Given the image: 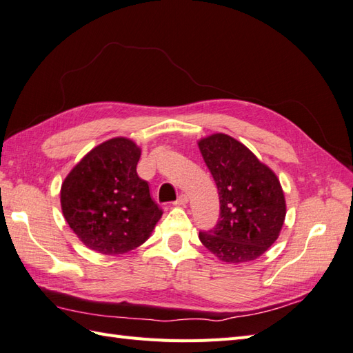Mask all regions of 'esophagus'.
Returning <instances> with one entry per match:
<instances>
[{"instance_id":"obj_1","label":"esophagus","mask_w":353,"mask_h":353,"mask_svg":"<svg viewBox=\"0 0 353 353\" xmlns=\"http://www.w3.org/2000/svg\"><path fill=\"white\" fill-rule=\"evenodd\" d=\"M186 203H188V195L182 194L173 204H174V205H186Z\"/></svg>"}]
</instances>
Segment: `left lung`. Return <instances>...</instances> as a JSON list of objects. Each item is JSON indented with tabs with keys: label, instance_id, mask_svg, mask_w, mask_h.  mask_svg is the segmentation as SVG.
<instances>
[{
	"label": "left lung",
	"instance_id": "8db88e82",
	"mask_svg": "<svg viewBox=\"0 0 353 353\" xmlns=\"http://www.w3.org/2000/svg\"><path fill=\"white\" fill-rule=\"evenodd\" d=\"M219 192L216 227L201 231L200 240L227 264L250 263L277 240L286 216L283 189L274 171L245 144L227 134L198 141Z\"/></svg>",
	"mask_w": 353,
	"mask_h": 353
}]
</instances>
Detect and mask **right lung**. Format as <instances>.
I'll use <instances>...</instances> for the list:
<instances>
[{
  "label": "right lung",
  "instance_id": "add662e5",
  "mask_svg": "<svg viewBox=\"0 0 353 353\" xmlns=\"http://www.w3.org/2000/svg\"><path fill=\"white\" fill-rule=\"evenodd\" d=\"M141 150L132 140L110 139L80 159L61 186V209L85 246L122 255L146 241L162 210L137 174Z\"/></svg>",
  "mask_w": 353,
  "mask_h": 353
}]
</instances>
